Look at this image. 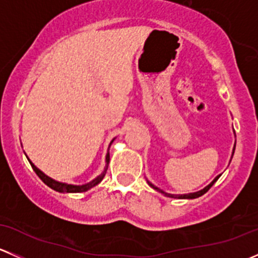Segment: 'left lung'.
Returning <instances> with one entry per match:
<instances>
[{"label": "left lung", "mask_w": 258, "mask_h": 258, "mask_svg": "<svg viewBox=\"0 0 258 258\" xmlns=\"http://www.w3.org/2000/svg\"><path fill=\"white\" fill-rule=\"evenodd\" d=\"M233 151H235V150H233ZM220 176H221V175H220ZM220 176H217V177H216L215 179H213L212 182H211V183L209 184V186L205 187V188H204V189H201V191L195 192V194H188V195H170V194H166V192H163L162 189L157 188V187L153 186V184H152V183H150V182H148V184H150V186L152 187V188H155L156 191L161 192V194H163V195H165V196H167V197H172V199H197V197H200V196H202V195L206 194V192L209 191V189L211 188V187L213 186V183H215V182L217 181L218 178H220Z\"/></svg>", "instance_id": "1"}]
</instances>
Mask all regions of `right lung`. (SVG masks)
Returning a JSON list of instances; mask_svg holds the SVG:
<instances>
[{
    "instance_id": "1",
    "label": "right lung",
    "mask_w": 258,
    "mask_h": 258,
    "mask_svg": "<svg viewBox=\"0 0 258 258\" xmlns=\"http://www.w3.org/2000/svg\"><path fill=\"white\" fill-rule=\"evenodd\" d=\"M106 162H107V167L105 168V171L102 172V175L98 176L97 178H95L92 182H90V183L82 184V186H74V184L59 183V182H57V181H54V179L47 177L45 173L41 172V171L38 170V168L36 167V166L33 165L32 162H30V163H31V166H32L33 171L36 172V175H37L38 177L42 179V181L45 182V183L47 184L48 187H51L52 189H54V191H58V192H85V191H87V189H90L91 187H93V186H96L97 183H100V182L103 179V177H105L106 172H107V168H108V162H110V155H108V153H107V156H106Z\"/></svg>"
}]
</instances>
